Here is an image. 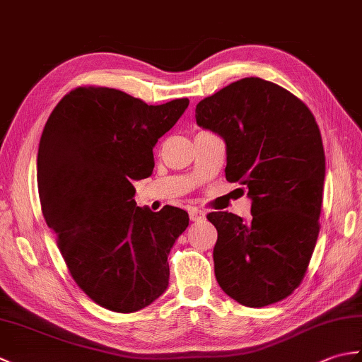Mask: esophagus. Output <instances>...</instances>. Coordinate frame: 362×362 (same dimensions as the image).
I'll use <instances>...</instances> for the list:
<instances>
[{
  "instance_id": "34e87169",
  "label": "esophagus",
  "mask_w": 362,
  "mask_h": 362,
  "mask_svg": "<svg viewBox=\"0 0 362 362\" xmlns=\"http://www.w3.org/2000/svg\"><path fill=\"white\" fill-rule=\"evenodd\" d=\"M205 218V213L199 209H191L189 210V219L193 222H199Z\"/></svg>"
}]
</instances>
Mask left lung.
Wrapping results in <instances>:
<instances>
[{"mask_svg": "<svg viewBox=\"0 0 362 362\" xmlns=\"http://www.w3.org/2000/svg\"><path fill=\"white\" fill-rule=\"evenodd\" d=\"M227 146L226 179L252 199V219L213 211L214 275L238 303L261 308L302 283L319 236L325 152L314 115L288 90L244 78L196 105Z\"/></svg>", "mask_w": 362, "mask_h": 362, "instance_id": "obj_1", "label": "left lung"}]
</instances>
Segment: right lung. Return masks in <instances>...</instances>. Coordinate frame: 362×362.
Instances as JSON below:
<instances>
[{
	"mask_svg": "<svg viewBox=\"0 0 362 362\" xmlns=\"http://www.w3.org/2000/svg\"><path fill=\"white\" fill-rule=\"evenodd\" d=\"M188 104L148 105L121 90L78 87L45 124L37 156L45 221L78 286L110 311L141 310L168 288V255L188 213L136 206L132 182L152 174L153 146Z\"/></svg>",
	"mask_w": 362,
	"mask_h": 362,
	"instance_id": "1",
	"label": "right lung"
}]
</instances>
